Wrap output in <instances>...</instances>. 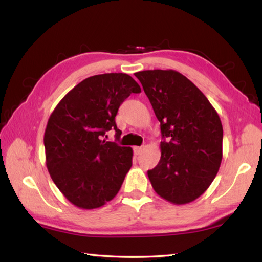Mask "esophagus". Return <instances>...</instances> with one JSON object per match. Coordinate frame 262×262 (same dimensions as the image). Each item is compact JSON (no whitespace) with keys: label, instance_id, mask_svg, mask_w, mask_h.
Instances as JSON below:
<instances>
[{"label":"esophagus","instance_id":"esophagus-1","mask_svg":"<svg viewBox=\"0 0 262 262\" xmlns=\"http://www.w3.org/2000/svg\"><path fill=\"white\" fill-rule=\"evenodd\" d=\"M143 147H141V146H135L134 147V152H135V154L136 155H139L141 152H143Z\"/></svg>","mask_w":262,"mask_h":262}]
</instances>
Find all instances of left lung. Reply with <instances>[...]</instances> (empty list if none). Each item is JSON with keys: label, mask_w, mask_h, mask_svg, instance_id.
<instances>
[{"label": "left lung", "mask_w": 262, "mask_h": 262, "mask_svg": "<svg viewBox=\"0 0 262 262\" xmlns=\"http://www.w3.org/2000/svg\"><path fill=\"white\" fill-rule=\"evenodd\" d=\"M135 76L149 99L164 139L160 162L147 171L150 184L169 203L189 204L208 189L221 166V119L203 92L182 73L145 70Z\"/></svg>", "instance_id": "8db88e82"}]
</instances>
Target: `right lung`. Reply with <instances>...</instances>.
<instances>
[{
    "instance_id": "obj_1",
    "label": "right lung",
    "mask_w": 262,
    "mask_h": 262,
    "mask_svg": "<svg viewBox=\"0 0 262 262\" xmlns=\"http://www.w3.org/2000/svg\"><path fill=\"white\" fill-rule=\"evenodd\" d=\"M140 86L126 73L86 78L59 101L45 131L46 164L55 185L77 207L94 209L118 193L132 166L131 147L102 139L119 105Z\"/></svg>"
}]
</instances>
